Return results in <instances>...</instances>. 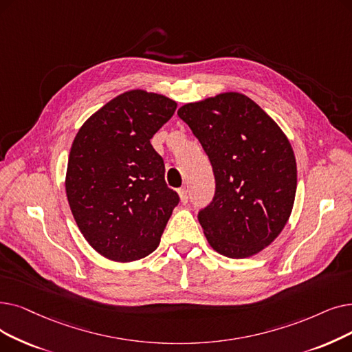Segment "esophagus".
Returning <instances> with one entry per match:
<instances>
[{"label": "esophagus", "mask_w": 352, "mask_h": 352, "mask_svg": "<svg viewBox=\"0 0 352 352\" xmlns=\"http://www.w3.org/2000/svg\"><path fill=\"white\" fill-rule=\"evenodd\" d=\"M178 194H179V200H181V203H182V204H187V203H188V188H186V187L179 188Z\"/></svg>", "instance_id": "obj_1"}]
</instances>
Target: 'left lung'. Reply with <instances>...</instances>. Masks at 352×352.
Wrapping results in <instances>:
<instances>
[{"instance_id":"8db88e82","label":"left lung","mask_w":352,"mask_h":352,"mask_svg":"<svg viewBox=\"0 0 352 352\" xmlns=\"http://www.w3.org/2000/svg\"><path fill=\"white\" fill-rule=\"evenodd\" d=\"M178 116L200 141L216 194L198 212L210 246L232 258L250 257L286 226L296 194V160L279 125L237 91L181 106Z\"/></svg>"}]
</instances>
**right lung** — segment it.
Wrapping results in <instances>:
<instances>
[{"mask_svg": "<svg viewBox=\"0 0 352 352\" xmlns=\"http://www.w3.org/2000/svg\"><path fill=\"white\" fill-rule=\"evenodd\" d=\"M175 100L128 90L91 115L70 148L66 194L86 241L113 262L154 252L178 204L151 138L171 119Z\"/></svg>", "mask_w": 352, "mask_h": 352, "instance_id": "1", "label": "right lung"}]
</instances>
